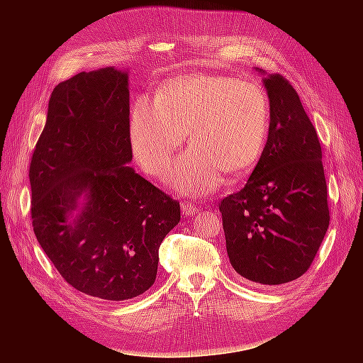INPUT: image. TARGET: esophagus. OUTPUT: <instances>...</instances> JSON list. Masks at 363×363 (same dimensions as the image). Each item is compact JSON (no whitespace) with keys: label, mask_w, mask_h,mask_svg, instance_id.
Instances as JSON below:
<instances>
[{"label":"esophagus","mask_w":363,"mask_h":363,"mask_svg":"<svg viewBox=\"0 0 363 363\" xmlns=\"http://www.w3.org/2000/svg\"><path fill=\"white\" fill-rule=\"evenodd\" d=\"M182 212L183 215H195L196 212H200V207L191 203H182Z\"/></svg>","instance_id":"34e87169"}]
</instances>
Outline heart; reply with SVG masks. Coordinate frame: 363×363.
Instances as JSON below:
<instances>
[{
    "label": "heart",
    "instance_id": "b5f03b06",
    "mask_svg": "<svg viewBox=\"0 0 363 363\" xmlns=\"http://www.w3.org/2000/svg\"><path fill=\"white\" fill-rule=\"evenodd\" d=\"M269 103L256 83L192 74L164 82L155 103L138 98L130 112L131 148L151 175L169 168L183 135L192 148L172 171L174 188L201 194L218 188L224 171L244 172L267 144Z\"/></svg>",
    "mask_w": 363,
    "mask_h": 363
}]
</instances>
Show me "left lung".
<instances>
[{"instance_id": "obj_1", "label": "left lung", "mask_w": 363, "mask_h": 363, "mask_svg": "<svg viewBox=\"0 0 363 363\" xmlns=\"http://www.w3.org/2000/svg\"><path fill=\"white\" fill-rule=\"evenodd\" d=\"M265 83L267 145L239 192L219 203L230 263L257 284H283L311 268L330 223L323 151L300 96L280 74Z\"/></svg>"}]
</instances>
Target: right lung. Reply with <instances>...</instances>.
I'll return each instance as SVG.
<instances>
[{
	"label": "right lung",
	"mask_w": 363,
	"mask_h": 363,
	"mask_svg": "<svg viewBox=\"0 0 363 363\" xmlns=\"http://www.w3.org/2000/svg\"><path fill=\"white\" fill-rule=\"evenodd\" d=\"M127 72L104 68L59 83L30 162L31 221L42 250L77 291L123 301L148 291L180 203L127 163ZM82 194L88 201L72 223Z\"/></svg>",
	"instance_id": "1"
}]
</instances>
